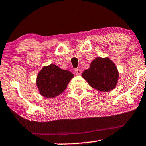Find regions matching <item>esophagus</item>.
I'll list each match as a JSON object with an SVG mask.
<instances>
[{
  "mask_svg": "<svg viewBox=\"0 0 146 146\" xmlns=\"http://www.w3.org/2000/svg\"><path fill=\"white\" fill-rule=\"evenodd\" d=\"M74 72H75V74L76 75H81V69H75L74 70Z\"/></svg>",
  "mask_w": 146,
  "mask_h": 146,
  "instance_id": "1",
  "label": "esophagus"
}]
</instances>
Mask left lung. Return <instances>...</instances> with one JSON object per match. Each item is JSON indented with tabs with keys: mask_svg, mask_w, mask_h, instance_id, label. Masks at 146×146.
<instances>
[{
	"mask_svg": "<svg viewBox=\"0 0 146 146\" xmlns=\"http://www.w3.org/2000/svg\"><path fill=\"white\" fill-rule=\"evenodd\" d=\"M82 76L93 88L102 92L113 90L117 84L119 72L116 65L108 57H98L92 61L90 67Z\"/></svg>",
	"mask_w": 146,
	"mask_h": 146,
	"instance_id": "left-lung-1",
	"label": "left lung"
}]
</instances>
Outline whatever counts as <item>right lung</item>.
<instances>
[{"label": "right lung", "mask_w": 146, "mask_h": 146, "mask_svg": "<svg viewBox=\"0 0 146 146\" xmlns=\"http://www.w3.org/2000/svg\"><path fill=\"white\" fill-rule=\"evenodd\" d=\"M74 77L68 70H64L54 64L44 66L37 76L36 85L40 95L46 98H56L66 89Z\"/></svg>", "instance_id": "obj_1"}]
</instances>
